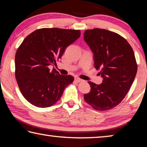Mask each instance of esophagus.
I'll list each match as a JSON object with an SVG mask.
<instances>
[{"label": "esophagus", "instance_id": "esophagus-1", "mask_svg": "<svg viewBox=\"0 0 147 147\" xmlns=\"http://www.w3.org/2000/svg\"><path fill=\"white\" fill-rule=\"evenodd\" d=\"M74 80H75V81L76 82H81L83 81V80H82L81 78H78V77H75V78H74Z\"/></svg>", "mask_w": 147, "mask_h": 147}]
</instances>
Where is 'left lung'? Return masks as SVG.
<instances>
[{"mask_svg":"<svg viewBox=\"0 0 147 147\" xmlns=\"http://www.w3.org/2000/svg\"><path fill=\"white\" fill-rule=\"evenodd\" d=\"M84 39L103 78L100 84L88 82L91 90L84 94V100L96 110H108L123 100L135 79L138 65L133 49L120 35L105 29L86 30Z\"/></svg>","mask_w":147,"mask_h":147,"instance_id":"8db88e82","label":"left lung"}]
</instances>
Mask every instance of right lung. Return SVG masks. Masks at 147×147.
<instances>
[{
    "mask_svg": "<svg viewBox=\"0 0 147 147\" xmlns=\"http://www.w3.org/2000/svg\"><path fill=\"white\" fill-rule=\"evenodd\" d=\"M80 36V30L41 28L29 34L17 49L16 78L22 94L39 108L53 106L61 98L74 77L62 75L50 65H56L67 47Z\"/></svg>",
    "mask_w": 147,
    "mask_h": 147,
    "instance_id": "1",
    "label": "right lung"
}]
</instances>
